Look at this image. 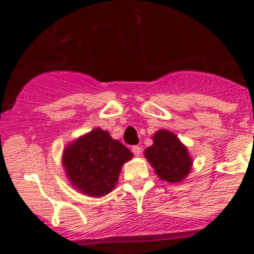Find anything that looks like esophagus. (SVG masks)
<instances>
[{
  "instance_id": "esophagus-1",
  "label": "esophagus",
  "mask_w": 254,
  "mask_h": 254,
  "mask_svg": "<svg viewBox=\"0 0 254 254\" xmlns=\"http://www.w3.org/2000/svg\"><path fill=\"white\" fill-rule=\"evenodd\" d=\"M131 151H132V153H134L135 156H140V155H141V147H140V146H137V145L132 146Z\"/></svg>"
}]
</instances>
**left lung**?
Returning <instances> with one entry per match:
<instances>
[{
	"label": "left lung",
	"instance_id": "obj_1",
	"mask_svg": "<svg viewBox=\"0 0 254 254\" xmlns=\"http://www.w3.org/2000/svg\"><path fill=\"white\" fill-rule=\"evenodd\" d=\"M145 157L162 181L177 183L189 175L193 160L186 146L168 130H158L153 135V145L145 150Z\"/></svg>",
	"mask_w": 254,
	"mask_h": 254
}]
</instances>
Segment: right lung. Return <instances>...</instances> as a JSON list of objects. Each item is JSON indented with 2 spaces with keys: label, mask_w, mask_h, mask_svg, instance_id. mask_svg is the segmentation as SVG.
Returning a JSON list of instances; mask_svg holds the SVG:
<instances>
[{
  "label": "right lung",
  "mask_w": 254,
  "mask_h": 254,
  "mask_svg": "<svg viewBox=\"0 0 254 254\" xmlns=\"http://www.w3.org/2000/svg\"><path fill=\"white\" fill-rule=\"evenodd\" d=\"M131 158L127 146L97 127L64 150L63 165L68 181L81 193L103 196L115 188L123 165Z\"/></svg>",
  "instance_id": "add662e5"
}]
</instances>
